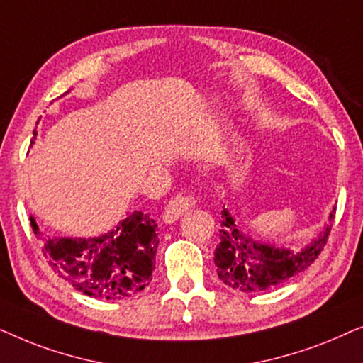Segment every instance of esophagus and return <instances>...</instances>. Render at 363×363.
Masks as SVG:
<instances>
[{
    "instance_id": "34e87169",
    "label": "esophagus",
    "mask_w": 363,
    "mask_h": 363,
    "mask_svg": "<svg viewBox=\"0 0 363 363\" xmlns=\"http://www.w3.org/2000/svg\"><path fill=\"white\" fill-rule=\"evenodd\" d=\"M196 205V200L191 196H186V195H177L175 198H172L170 201H168V205L165 206V211H163V221L168 223H175L177 220H180V218L185 215L188 210H191L193 206Z\"/></svg>"
}]
</instances>
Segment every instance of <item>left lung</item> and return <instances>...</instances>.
<instances>
[{
    "label": "left lung",
    "instance_id": "left-lung-1",
    "mask_svg": "<svg viewBox=\"0 0 363 363\" xmlns=\"http://www.w3.org/2000/svg\"><path fill=\"white\" fill-rule=\"evenodd\" d=\"M335 208L329 215V223L317 233L309 245L299 251L289 247L256 241L242 231L226 206L221 210L220 242L215 250L218 277L235 291L259 292L289 281L292 276L306 271L324 250L330 235Z\"/></svg>",
    "mask_w": 363,
    "mask_h": 363
}]
</instances>
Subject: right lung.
<instances>
[{"label": "right lung", "instance_id": "right-lung-1", "mask_svg": "<svg viewBox=\"0 0 363 363\" xmlns=\"http://www.w3.org/2000/svg\"><path fill=\"white\" fill-rule=\"evenodd\" d=\"M29 221L34 235L43 236L36 220L31 216ZM157 246V223L142 211H133L99 236H46L43 251L52 271L74 289L96 299L118 301L150 284Z\"/></svg>", "mask_w": 363, "mask_h": 363}]
</instances>
